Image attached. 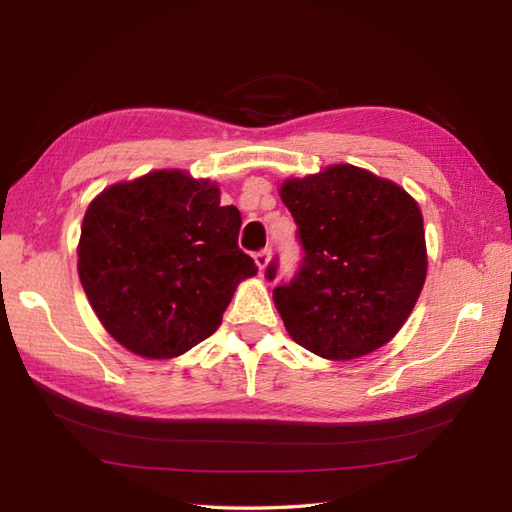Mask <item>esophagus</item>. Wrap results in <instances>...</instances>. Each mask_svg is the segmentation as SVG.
Returning a JSON list of instances; mask_svg holds the SVG:
<instances>
[{"label": "esophagus", "instance_id": "obj_1", "mask_svg": "<svg viewBox=\"0 0 512 512\" xmlns=\"http://www.w3.org/2000/svg\"><path fill=\"white\" fill-rule=\"evenodd\" d=\"M268 262H270V248H264V250H259V253H255V264L259 270H264L268 266Z\"/></svg>", "mask_w": 512, "mask_h": 512}]
</instances>
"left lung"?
I'll return each instance as SVG.
<instances>
[{
  "label": "left lung",
  "instance_id": "8db88e82",
  "mask_svg": "<svg viewBox=\"0 0 512 512\" xmlns=\"http://www.w3.org/2000/svg\"><path fill=\"white\" fill-rule=\"evenodd\" d=\"M297 222L299 270L273 290L292 341L330 361L383 347L427 277L420 206L398 184L352 165L281 184ZM277 277V259L266 279Z\"/></svg>",
  "mask_w": 512,
  "mask_h": 512
}]
</instances>
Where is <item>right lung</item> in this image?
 Instances as JSON below:
<instances>
[{
    "mask_svg": "<svg viewBox=\"0 0 512 512\" xmlns=\"http://www.w3.org/2000/svg\"><path fill=\"white\" fill-rule=\"evenodd\" d=\"M242 215L178 169L96 195L81 226L79 277L96 317L129 352L173 358L209 339L257 266L237 246Z\"/></svg>",
    "mask_w": 512,
    "mask_h": 512,
    "instance_id": "add662e5",
    "label": "right lung"
}]
</instances>
